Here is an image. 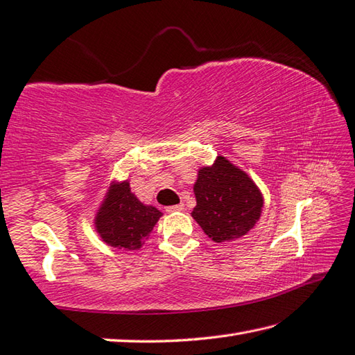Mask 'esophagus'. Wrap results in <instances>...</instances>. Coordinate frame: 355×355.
Listing matches in <instances>:
<instances>
[{"label": "esophagus", "instance_id": "esophagus-1", "mask_svg": "<svg viewBox=\"0 0 355 355\" xmlns=\"http://www.w3.org/2000/svg\"><path fill=\"white\" fill-rule=\"evenodd\" d=\"M168 212H182V211H184V205H175V206H169L168 209H166Z\"/></svg>", "mask_w": 355, "mask_h": 355}]
</instances>
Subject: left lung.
Returning <instances> with one entry per match:
<instances>
[{
  "mask_svg": "<svg viewBox=\"0 0 355 355\" xmlns=\"http://www.w3.org/2000/svg\"><path fill=\"white\" fill-rule=\"evenodd\" d=\"M193 193L192 218L215 243L245 237L260 220L265 203L254 180L223 155L198 169Z\"/></svg>",
  "mask_w": 355,
  "mask_h": 355,
  "instance_id": "obj_1",
  "label": "left lung"
}]
</instances>
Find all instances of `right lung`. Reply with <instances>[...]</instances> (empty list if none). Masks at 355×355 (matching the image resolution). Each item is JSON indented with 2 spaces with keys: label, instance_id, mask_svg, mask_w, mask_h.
Returning <instances> with one entry per match:
<instances>
[{
  "label": "right lung",
  "instance_id": "1",
  "mask_svg": "<svg viewBox=\"0 0 355 355\" xmlns=\"http://www.w3.org/2000/svg\"><path fill=\"white\" fill-rule=\"evenodd\" d=\"M162 215L155 206L144 205L130 191L129 180H114L96 209L94 227L106 245L135 251L149 239Z\"/></svg>",
  "mask_w": 355,
  "mask_h": 355
}]
</instances>
